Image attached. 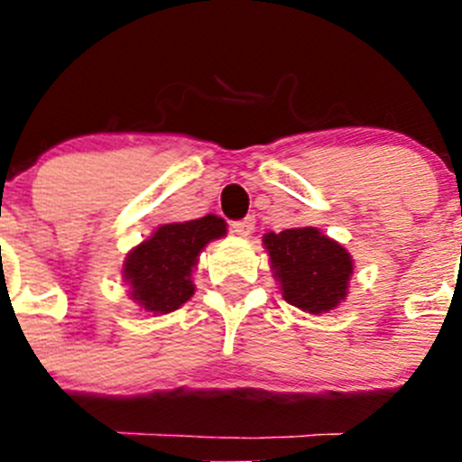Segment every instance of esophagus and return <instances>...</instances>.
<instances>
[{
    "label": "esophagus",
    "mask_w": 462,
    "mask_h": 462,
    "mask_svg": "<svg viewBox=\"0 0 462 462\" xmlns=\"http://www.w3.org/2000/svg\"><path fill=\"white\" fill-rule=\"evenodd\" d=\"M254 230V217H245L241 218V221H235L232 223V232L239 236H250Z\"/></svg>",
    "instance_id": "obj_1"
}]
</instances>
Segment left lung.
<instances>
[{
	"instance_id": "1",
	"label": "left lung",
	"mask_w": 462,
	"mask_h": 462,
	"mask_svg": "<svg viewBox=\"0 0 462 462\" xmlns=\"http://www.w3.org/2000/svg\"><path fill=\"white\" fill-rule=\"evenodd\" d=\"M270 268L283 300L304 313H328L348 295L353 259L346 248L318 227H292L263 235Z\"/></svg>"
}]
</instances>
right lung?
<instances>
[{"label": "right lung", "mask_w": 462, "mask_h": 462, "mask_svg": "<svg viewBox=\"0 0 462 462\" xmlns=\"http://www.w3.org/2000/svg\"><path fill=\"white\" fill-rule=\"evenodd\" d=\"M226 232V221L214 214L158 227L123 263L132 300L153 315L180 309L194 295L192 270L197 268L199 254L209 241L221 239Z\"/></svg>", "instance_id": "1"}]
</instances>
